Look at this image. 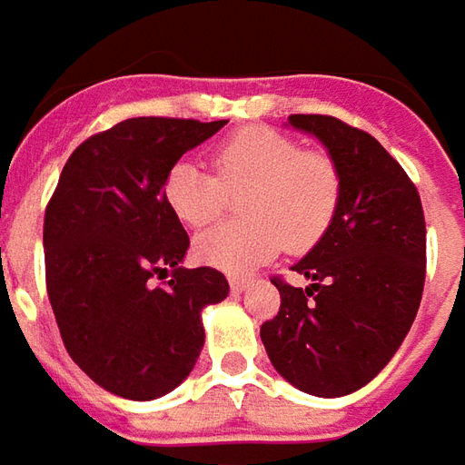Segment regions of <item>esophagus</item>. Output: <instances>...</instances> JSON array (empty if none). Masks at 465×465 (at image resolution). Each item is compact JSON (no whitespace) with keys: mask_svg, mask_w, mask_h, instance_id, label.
Listing matches in <instances>:
<instances>
[{"mask_svg":"<svg viewBox=\"0 0 465 465\" xmlns=\"http://www.w3.org/2000/svg\"><path fill=\"white\" fill-rule=\"evenodd\" d=\"M230 288H232V291H235V292L248 291L250 280L248 278H240V275H232V278H230Z\"/></svg>","mask_w":465,"mask_h":465,"instance_id":"34e87169","label":"esophagus"}]
</instances>
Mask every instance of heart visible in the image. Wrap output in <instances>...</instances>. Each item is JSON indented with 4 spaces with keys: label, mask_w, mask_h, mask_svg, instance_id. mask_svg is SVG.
Wrapping results in <instances>:
<instances>
[{
    "label": "heart",
    "mask_w": 465,
    "mask_h": 465,
    "mask_svg": "<svg viewBox=\"0 0 465 465\" xmlns=\"http://www.w3.org/2000/svg\"><path fill=\"white\" fill-rule=\"evenodd\" d=\"M215 174L193 163H177L164 177V200L187 227H205L240 197L242 223L203 232L197 258L242 275L278 255L312 248L328 232L341 207L343 183L331 154L302 150L288 134L245 127L217 144Z\"/></svg>",
    "instance_id": "heart-1"
}]
</instances>
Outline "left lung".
<instances>
[{"label":"left lung","mask_w":465,"mask_h":465,"mask_svg":"<svg viewBox=\"0 0 465 465\" xmlns=\"http://www.w3.org/2000/svg\"><path fill=\"white\" fill-rule=\"evenodd\" d=\"M341 170L332 225L292 270L272 278L280 311L260 338L288 383L318 398L348 396L383 371L413 325L426 282V220L416 185L373 134L328 114H291Z\"/></svg>","instance_id":"8db88e82"}]
</instances>
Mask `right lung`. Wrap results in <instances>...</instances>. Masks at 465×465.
Returning a JSON list of instances; mask_svg holds the SVG:
<instances>
[{
	"label": "right lung",
	"mask_w": 465,
	"mask_h": 465,
	"mask_svg": "<svg viewBox=\"0 0 465 465\" xmlns=\"http://www.w3.org/2000/svg\"><path fill=\"white\" fill-rule=\"evenodd\" d=\"M225 124L133 117L84 140L59 174L47 295L69 358L114 396L153 401L183 383L205 343L203 308L230 292L220 270L183 268L190 238L163 193L177 160Z\"/></svg>",
	"instance_id": "right-lung-1"
}]
</instances>
